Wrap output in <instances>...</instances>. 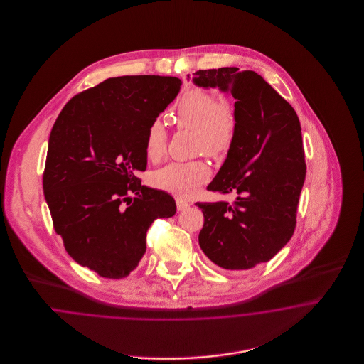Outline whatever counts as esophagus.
Returning a JSON list of instances; mask_svg holds the SVG:
<instances>
[{
  "label": "esophagus",
  "mask_w": 364,
  "mask_h": 364,
  "mask_svg": "<svg viewBox=\"0 0 364 364\" xmlns=\"http://www.w3.org/2000/svg\"><path fill=\"white\" fill-rule=\"evenodd\" d=\"M176 203H177V210H178V211H181V210H184V208H187L190 206L187 202H184V200L180 199V198L176 199Z\"/></svg>",
  "instance_id": "34e87169"
}]
</instances>
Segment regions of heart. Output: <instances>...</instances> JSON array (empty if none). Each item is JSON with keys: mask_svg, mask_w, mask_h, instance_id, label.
Returning a JSON list of instances; mask_svg holds the SVG:
<instances>
[{"mask_svg": "<svg viewBox=\"0 0 364 364\" xmlns=\"http://www.w3.org/2000/svg\"><path fill=\"white\" fill-rule=\"evenodd\" d=\"M178 127L196 129V151L208 156L224 154L230 147L236 119L232 106L225 98L202 88L187 91L176 107ZM168 146V131L159 120L151 122L144 140L146 156L158 161L165 154ZM210 177V168L203 161L171 162L151 176L153 184L161 190L173 192L178 196H190L205 184Z\"/></svg>", "mask_w": 364, "mask_h": 364, "instance_id": "heart-1", "label": "heart"}]
</instances>
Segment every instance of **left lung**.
<instances>
[{
	"label": "left lung",
	"mask_w": 364,
	"mask_h": 364,
	"mask_svg": "<svg viewBox=\"0 0 364 364\" xmlns=\"http://www.w3.org/2000/svg\"><path fill=\"white\" fill-rule=\"evenodd\" d=\"M192 82L236 100L235 139L208 186L235 192L236 199L196 203L205 217L199 245L217 266L247 270L272 259L294 235L306 178L300 122L294 107L254 70H198Z\"/></svg>",
	"instance_id": "left-lung-1"
}]
</instances>
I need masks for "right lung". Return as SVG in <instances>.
<instances>
[{
	"label": "right lung",
	"mask_w": 364,
	"mask_h": 364,
	"mask_svg": "<svg viewBox=\"0 0 364 364\" xmlns=\"http://www.w3.org/2000/svg\"><path fill=\"white\" fill-rule=\"evenodd\" d=\"M172 76H119L75 95L49 136L43 173L53 225L70 258L105 278L127 277L146 252V233L176 202L141 186L146 134L177 97Z\"/></svg>",
	"instance_id": "1"
}]
</instances>
